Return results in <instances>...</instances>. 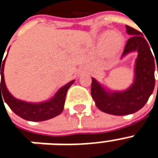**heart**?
I'll use <instances>...</instances> for the list:
<instances>
[{"label":"heart","instance_id":"obj_1","mask_svg":"<svg viewBox=\"0 0 158 158\" xmlns=\"http://www.w3.org/2000/svg\"><path fill=\"white\" fill-rule=\"evenodd\" d=\"M104 49L109 55H114L119 51L123 44V37L120 34L114 31L106 33L102 40Z\"/></svg>","mask_w":158,"mask_h":158}]
</instances>
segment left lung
<instances>
[{
    "label": "left lung",
    "mask_w": 158,
    "mask_h": 158,
    "mask_svg": "<svg viewBox=\"0 0 158 158\" xmlns=\"http://www.w3.org/2000/svg\"><path fill=\"white\" fill-rule=\"evenodd\" d=\"M125 27L131 38L126 43L122 57L133 51L139 53L134 84L123 92H107L94 78L91 81V96L96 106L101 111L114 115H126L139 110L148 101L155 85L156 57L154 58L148 43L140 31L129 25Z\"/></svg>",
    "instance_id": "obj_1"
}]
</instances>
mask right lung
I'll use <instances>...</instances> for the list:
<instances>
[{
	"instance_id": "right-lung-1",
	"label": "right lung",
	"mask_w": 158,
	"mask_h": 158,
	"mask_svg": "<svg viewBox=\"0 0 158 158\" xmlns=\"http://www.w3.org/2000/svg\"><path fill=\"white\" fill-rule=\"evenodd\" d=\"M2 58H3V57L0 58V74L2 77L0 84V100H2V101L4 100L3 103L6 102L15 114H16L17 115L26 120L39 122V121L48 120L50 118H54L62 113L65 103L67 91L75 81H72L67 85L62 86L57 91L54 97L47 102L40 104L27 103L15 98L7 90L5 84L4 73H3L6 58L4 60H2ZM2 94L3 98L1 96ZM2 98L3 99V100H2Z\"/></svg>"
}]
</instances>
